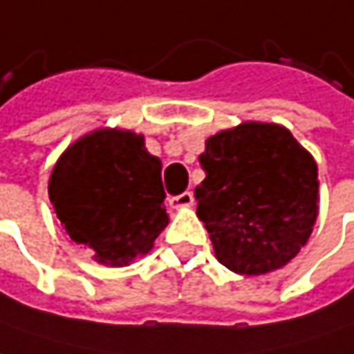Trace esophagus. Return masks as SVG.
<instances>
[{"label":"esophagus","instance_id":"obj_1","mask_svg":"<svg viewBox=\"0 0 354 354\" xmlns=\"http://www.w3.org/2000/svg\"><path fill=\"white\" fill-rule=\"evenodd\" d=\"M168 204H170V207H174V209H178V207H190L194 204V196L190 192H184L180 194V196H172V198L168 200Z\"/></svg>","mask_w":354,"mask_h":354}]
</instances>
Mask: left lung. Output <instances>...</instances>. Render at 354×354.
<instances>
[{"mask_svg":"<svg viewBox=\"0 0 354 354\" xmlns=\"http://www.w3.org/2000/svg\"><path fill=\"white\" fill-rule=\"evenodd\" d=\"M194 190L218 261L239 275L283 268L307 243L319 214L313 156L285 127L241 122L206 140Z\"/></svg>","mask_w":354,"mask_h":354,"instance_id":"left-lung-1","label":"left lung"}]
</instances>
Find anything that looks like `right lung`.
Returning <instances> with one entry per match:
<instances>
[{"label": "right lung", "mask_w": 354, "mask_h": 354, "mask_svg": "<svg viewBox=\"0 0 354 354\" xmlns=\"http://www.w3.org/2000/svg\"><path fill=\"white\" fill-rule=\"evenodd\" d=\"M160 172L142 134L99 129L61 154L49 200L73 241L102 266L122 268L147 255L168 225Z\"/></svg>", "instance_id": "1"}]
</instances>
